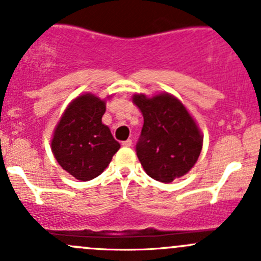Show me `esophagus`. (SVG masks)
<instances>
[{
    "instance_id": "esophagus-1",
    "label": "esophagus",
    "mask_w": 261,
    "mask_h": 261,
    "mask_svg": "<svg viewBox=\"0 0 261 261\" xmlns=\"http://www.w3.org/2000/svg\"><path fill=\"white\" fill-rule=\"evenodd\" d=\"M131 145H133V141H131L130 139H128V140H126V141H123V143H122V146L128 147V146H131Z\"/></svg>"
}]
</instances>
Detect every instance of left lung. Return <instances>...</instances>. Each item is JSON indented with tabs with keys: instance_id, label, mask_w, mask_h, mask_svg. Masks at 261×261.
Here are the masks:
<instances>
[{
	"instance_id": "8db88e82",
	"label": "left lung",
	"mask_w": 261,
	"mask_h": 261,
	"mask_svg": "<svg viewBox=\"0 0 261 261\" xmlns=\"http://www.w3.org/2000/svg\"><path fill=\"white\" fill-rule=\"evenodd\" d=\"M133 102L144 116L136 154L146 174L162 183L186 175L203 145V135L193 116L167 92L151 97L135 93Z\"/></svg>"
}]
</instances>
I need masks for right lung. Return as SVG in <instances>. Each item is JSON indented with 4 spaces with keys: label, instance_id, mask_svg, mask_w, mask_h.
<instances>
[{
    "label": "right lung",
    "instance_id": "1",
    "mask_svg": "<svg viewBox=\"0 0 261 261\" xmlns=\"http://www.w3.org/2000/svg\"><path fill=\"white\" fill-rule=\"evenodd\" d=\"M105 112L106 99L83 93L68 105L55 126L51 151L60 167L75 179L98 177L120 149L109 126L102 123Z\"/></svg>",
    "mask_w": 261,
    "mask_h": 261
}]
</instances>
